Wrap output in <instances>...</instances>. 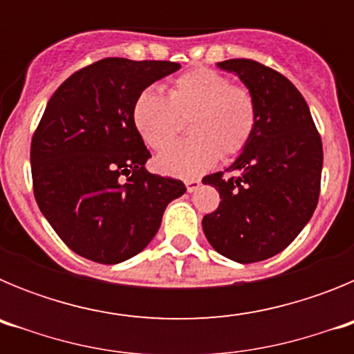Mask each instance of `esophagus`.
Segmentation results:
<instances>
[{"instance_id":"1","label":"esophagus","mask_w":354,"mask_h":354,"mask_svg":"<svg viewBox=\"0 0 354 354\" xmlns=\"http://www.w3.org/2000/svg\"><path fill=\"white\" fill-rule=\"evenodd\" d=\"M200 180L198 179H187L186 180V187H187V192L189 193H193V192H196V189H198L200 187Z\"/></svg>"}]
</instances>
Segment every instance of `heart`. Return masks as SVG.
Returning a JSON list of instances; mask_svg holds the SVG:
<instances>
[{
	"label": "heart",
	"instance_id": "obj_1",
	"mask_svg": "<svg viewBox=\"0 0 354 354\" xmlns=\"http://www.w3.org/2000/svg\"><path fill=\"white\" fill-rule=\"evenodd\" d=\"M259 102L243 84L209 67L187 71L168 86L167 97L143 90L134 99L131 120L140 138L154 150L170 145L189 120L192 140L162 150L156 168L162 174L192 179L221 158L239 156L259 127Z\"/></svg>",
	"mask_w": 354,
	"mask_h": 354
}]
</instances>
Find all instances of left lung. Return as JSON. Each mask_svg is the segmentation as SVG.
<instances>
[{"instance_id":"1","label":"left lung","mask_w":354,"mask_h":354,"mask_svg":"<svg viewBox=\"0 0 354 354\" xmlns=\"http://www.w3.org/2000/svg\"><path fill=\"white\" fill-rule=\"evenodd\" d=\"M259 102L257 133L225 177H204L220 192V205L202 220L212 248L252 264L273 257L296 239L317 207L323 142L299 90L274 68L250 58L220 62Z\"/></svg>"}]
</instances>
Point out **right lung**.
Listing matches in <instances>:
<instances>
[{"label":"right lung","mask_w":354,"mask_h":354,"mask_svg":"<svg viewBox=\"0 0 354 354\" xmlns=\"http://www.w3.org/2000/svg\"><path fill=\"white\" fill-rule=\"evenodd\" d=\"M175 62L104 58L80 68L49 99L31 138L40 211L74 253L118 264L149 245L183 180L145 170L131 120L140 92L179 71Z\"/></svg>","instance_id":"obj_1"}]
</instances>
